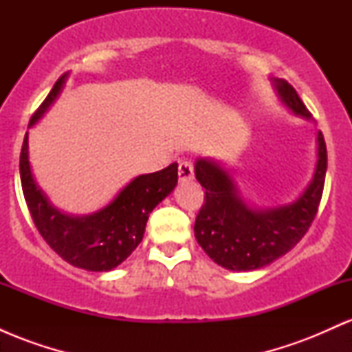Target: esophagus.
I'll list each match as a JSON object with an SVG mask.
<instances>
[{
	"mask_svg": "<svg viewBox=\"0 0 352 352\" xmlns=\"http://www.w3.org/2000/svg\"><path fill=\"white\" fill-rule=\"evenodd\" d=\"M193 179V167L192 164L184 160V162L179 164V180L184 184V182H188Z\"/></svg>",
	"mask_w": 352,
	"mask_h": 352,
	"instance_id": "34e87169",
	"label": "esophagus"
}]
</instances>
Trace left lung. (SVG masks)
<instances>
[{"label": "left lung", "instance_id": "1", "mask_svg": "<svg viewBox=\"0 0 352 352\" xmlns=\"http://www.w3.org/2000/svg\"><path fill=\"white\" fill-rule=\"evenodd\" d=\"M283 106L311 119L309 111L285 79H272ZM328 153L318 132V160L308 187L292 204L256 208L246 204L235 179L215 159H197L195 177L205 188V204L195 220V238L217 265L232 272H253L273 263L305 236L316 217L324 187Z\"/></svg>", "mask_w": 352, "mask_h": 352}]
</instances>
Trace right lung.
I'll list each match as a JSON object with an SVG mask.
<instances>
[{"label": "right lung", "mask_w": 352, "mask_h": 352, "mask_svg": "<svg viewBox=\"0 0 352 352\" xmlns=\"http://www.w3.org/2000/svg\"><path fill=\"white\" fill-rule=\"evenodd\" d=\"M67 74L60 76L30 120V127L50 111L59 98ZM19 175L24 199L36 228L46 243L76 268L87 272H111L139 246L148 215L168 197L179 180V165L135 177L109 201L106 207L89 215H67L56 208L43 188L36 184L30 164L28 132L19 157Z\"/></svg>", "instance_id": "add662e5"}]
</instances>
